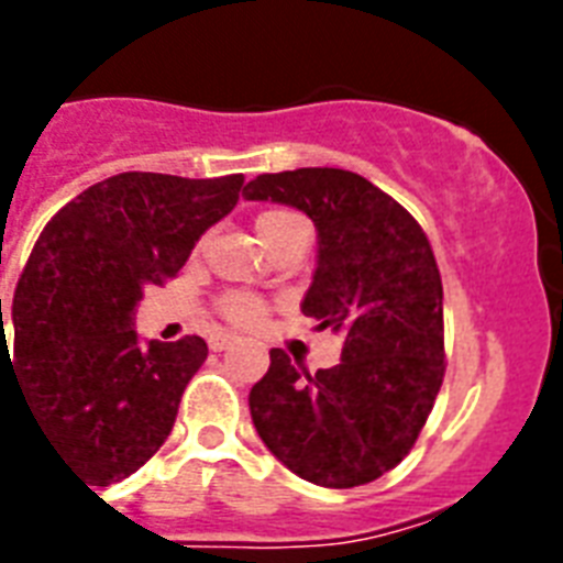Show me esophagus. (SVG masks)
Returning <instances> with one entry per match:
<instances>
[{
  "label": "esophagus",
  "instance_id": "1",
  "mask_svg": "<svg viewBox=\"0 0 563 563\" xmlns=\"http://www.w3.org/2000/svg\"><path fill=\"white\" fill-rule=\"evenodd\" d=\"M236 342H239V339L233 333H219V335H212V339H210V351L221 353V351H228V347H233Z\"/></svg>",
  "mask_w": 563,
  "mask_h": 563
}]
</instances>
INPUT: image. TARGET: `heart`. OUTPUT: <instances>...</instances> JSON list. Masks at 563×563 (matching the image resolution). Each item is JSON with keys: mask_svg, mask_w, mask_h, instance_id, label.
I'll use <instances>...</instances> for the list:
<instances>
[{"mask_svg": "<svg viewBox=\"0 0 563 563\" xmlns=\"http://www.w3.org/2000/svg\"><path fill=\"white\" fill-rule=\"evenodd\" d=\"M291 221H300V216H295V212L289 210H265L256 216V233H260V239L265 242V239L274 236L277 230L291 224ZM221 307H224V316H228L230 321H236V324H256L260 316H263V303L256 298H251V295H228Z\"/></svg>", "mask_w": 563, "mask_h": 563, "instance_id": "1", "label": "heart"}]
</instances>
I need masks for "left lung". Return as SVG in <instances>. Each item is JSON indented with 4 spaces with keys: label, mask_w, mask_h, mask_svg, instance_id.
<instances>
[{
    "label": "left lung",
    "mask_w": 563,
    "mask_h": 563,
    "mask_svg": "<svg viewBox=\"0 0 563 563\" xmlns=\"http://www.w3.org/2000/svg\"><path fill=\"white\" fill-rule=\"evenodd\" d=\"M247 201L307 212L318 233L300 312L342 333V360L307 374L274 347L247 394L263 444L295 476L356 488L400 464L444 379V289L420 224L356 172L260 175Z\"/></svg>",
    "instance_id": "8db88e82"
}]
</instances>
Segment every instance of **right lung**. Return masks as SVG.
I'll return each instance as SVG.
<instances>
[{
	"label": "right lung",
	"mask_w": 563,
	"mask_h": 563,
	"mask_svg": "<svg viewBox=\"0 0 563 563\" xmlns=\"http://www.w3.org/2000/svg\"><path fill=\"white\" fill-rule=\"evenodd\" d=\"M242 180L125 172L40 233L13 295L11 368L40 432L84 482H122L169 438L207 342H143L136 307L236 207Z\"/></svg>",
	"instance_id": "1"
}]
</instances>
